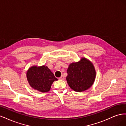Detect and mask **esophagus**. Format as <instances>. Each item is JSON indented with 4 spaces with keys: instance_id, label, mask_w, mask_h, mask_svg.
Segmentation results:
<instances>
[{
    "instance_id": "obj_1",
    "label": "esophagus",
    "mask_w": 126,
    "mask_h": 126,
    "mask_svg": "<svg viewBox=\"0 0 126 126\" xmlns=\"http://www.w3.org/2000/svg\"><path fill=\"white\" fill-rule=\"evenodd\" d=\"M64 78V76H63V75H62L59 79L60 80H63Z\"/></svg>"
}]
</instances>
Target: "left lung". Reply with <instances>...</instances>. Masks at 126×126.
Listing matches in <instances>:
<instances>
[{
	"label": "left lung",
	"mask_w": 126,
	"mask_h": 126,
	"mask_svg": "<svg viewBox=\"0 0 126 126\" xmlns=\"http://www.w3.org/2000/svg\"><path fill=\"white\" fill-rule=\"evenodd\" d=\"M66 80L71 88L81 92L92 86L96 78V70L93 63L86 58L69 64Z\"/></svg>",
	"instance_id": "8db88e82"
}]
</instances>
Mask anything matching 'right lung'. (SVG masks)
<instances>
[{
  "mask_svg": "<svg viewBox=\"0 0 126 126\" xmlns=\"http://www.w3.org/2000/svg\"><path fill=\"white\" fill-rule=\"evenodd\" d=\"M26 75L30 86L42 93L49 91L53 82L58 80L48 67L45 65L30 67Z\"/></svg>",
  "mask_w": 126,
  "mask_h": 126,
  "instance_id": "right-lung-1",
  "label": "right lung"
}]
</instances>
